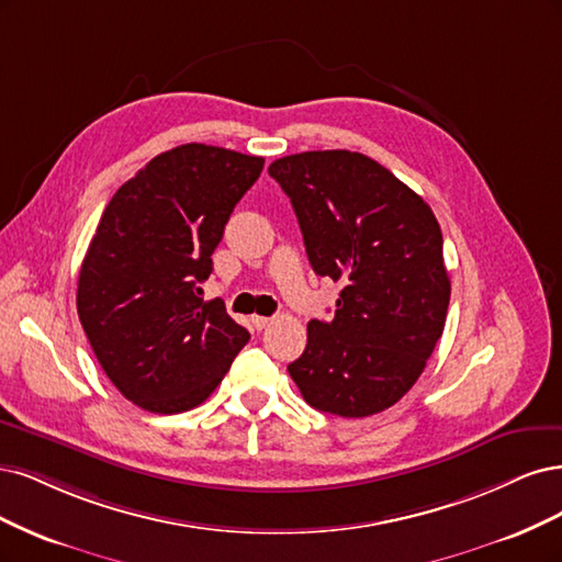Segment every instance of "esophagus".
Masks as SVG:
<instances>
[{"mask_svg": "<svg viewBox=\"0 0 562 562\" xmlns=\"http://www.w3.org/2000/svg\"><path fill=\"white\" fill-rule=\"evenodd\" d=\"M270 322H273V319H270V317H261V315H255V317H251V327H255V329H266V327H270Z\"/></svg>", "mask_w": 562, "mask_h": 562, "instance_id": "34e87169", "label": "esophagus"}]
</instances>
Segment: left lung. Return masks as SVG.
Returning <instances> with one entry per match:
<instances>
[{
    "label": "left lung",
    "mask_w": 562,
    "mask_h": 562,
    "mask_svg": "<svg viewBox=\"0 0 562 562\" xmlns=\"http://www.w3.org/2000/svg\"><path fill=\"white\" fill-rule=\"evenodd\" d=\"M268 175L292 201L313 270L342 286L334 319L307 324L289 375L307 404L340 418L394 406L443 334L450 280L437 216L357 151L284 156Z\"/></svg>",
    "instance_id": "8db88e82"
}]
</instances>
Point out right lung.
<instances>
[{"instance_id": "obj_1", "label": "right lung", "mask_w": 562, "mask_h": 562, "mask_svg": "<svg viewBox=\"0 0 562 562\" xmlns=\"http://www.w3.org/2000/svg\"><path fill=\"white\" fill-rule=\"evenodd\" d=\"M261 170V156L191 142L151 158L104 207L77 311L106 378L139 408L170 415L203 404L249 340L224 301L201 299V284Z\"/></svg>"}]
</instances>
